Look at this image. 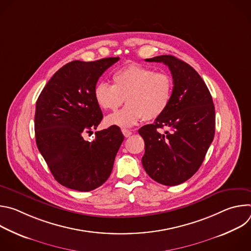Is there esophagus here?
Segmentation results:
<instances>
[{
    "instance_id": "obj_1",
    "label": "esophagus",
    "mask_w": 251,
    "mask_h": 251,
    "mask_svg": "<svg viewBox=\"0 0 251 251\" xmlns=\"http://www.w3.org/2000/svg\"><path fill=\"white\" fill-rule=\"evenodd\" d=\"M122 133H123V135H124L126 138H128V137H130V136L132 135V131H131V130H128V129H122Z\"/></svg>"
}]
</instances>
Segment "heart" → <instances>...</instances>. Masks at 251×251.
Segmentation results:
<instances>
[{
  "mask_svg": "<svg viewBox=\"0 0 251 251\" xmlns=\"http://www.w3.org/2000/svg\"><path fill=\"white\" fill-rule=\"evenodd\" d=\"M113 85L98 82L93 96L100 108L115 111L126 100L119 112L106 118L108 125L130 128L141 120L159 118L170 105L173 95L172 77L165 73L140 64H128L112 75Z\"/></svg>",
  "mask_w": 251,
  "mask_h": 251,
  "instance_id": "obj_1",
  "label": "heart"
}]
</instances>
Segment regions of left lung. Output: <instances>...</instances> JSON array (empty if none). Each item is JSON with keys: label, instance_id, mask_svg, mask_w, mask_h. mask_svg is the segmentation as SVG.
<instances>
[{"label": "left lung", "instance_id": "obj_1", "mask_svg": "<svg viewBox=\"0 0 251 251\" xmlns=\"http://www.w3.org/2000/svg\"><path fill=\"white\" fill-rule=\"evenodd\" d=\"M145 60L166 64L174 87L164 114L138 131L145 141L142 165L154 181L180 185L200 169L213 140L214 105L204 81L187 62L173 55ZM164 126L169 130L161 134L157 129Z\"/></svg>", "mask_w": 251, "mask_h": 251}]
</instances>
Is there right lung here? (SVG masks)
<instances>
[{
  "label": "right lung",
  "mask_w": 251,
  "mask_h": 251,
  "mask_svg": "<svg viewBox=\"0 0 251 251\" xmlns=\"http://www.w3.org/2000/svg\"><path fill=\"white\" fill-rule=\"evenodd\" d=\"M119 57L75 60L58 69L41 92L34 115L35 142L52 176L62 186L89 192L109 177L124 140L117 126L93 133L103 118L93 89Z\"/></svg>",
  "instance_id": "obj_1"
}]
</instances>
